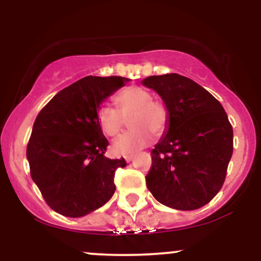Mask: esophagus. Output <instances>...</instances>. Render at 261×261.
I'll use <instances>...</instances> for the list:
<instances>
[{"label": "esophagus", "instance_id": "1", "mask_svg": "<svg viewBox=\"0 0 261 261\" xmlns=\"http://www.w3.org/2000/svg\"><path fill=\"white\" fill-rule=\"evenodd\" d=\"M133 158H134V155H125V161H126L127 163H128V162L133 161Z\"/></svg>", "mask_w": 261, "mask_h": 261}]
</instances>
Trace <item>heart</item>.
I'll return each instance as SVG.
<instances>
[{
    "label": "heart",
    "mask_w": 261,
    "mask_h": 261,
    "mask_svg": "<svg viewBox=\"0 0 261 261\" xmlns=\"http://www.w3.org/2000/svg\"><path fill=\"white\" fill-rule=\"evenodd\" d=\"M152 94L143 87H126L114 97L117 109L103 106L97 113L98 124L108 136H116L125 126V119L131 115V127L135 130L114 141L113 151L120 155H133L145 148L153 140V134L161 136L169 124V110L161 101L152 100Z\"/></svg>",
    "instance_id": "1"
}]
</instances>
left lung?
Returning a JSON list of instances; mask_svg holds the SVG:
<instances>
[{
  "mask_svg": "<svg viewBox=\"0 0 261 261\" xmlns=\"http://www.w3.org/2000/svg\"><path fill=\"white\" fill-rule=\"evenodd\" d=\"M169 110V124L152 149L148 190L170 208L190 211L208 203L222 188L233 153V128L211 93L178 73L149 76Z\"/></svg>",
  "mask_w": 261,
  "mask_h": 261,
  "instance_id": "obj_1",
  "label": "left lung"
}]
</instances>
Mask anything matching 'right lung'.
I'll return each instance as SVG.
<instances>
[{"label": "right lung", "mask_w": 261, "mask_h": 261, "mask_svg": "<svg viewBox=\"0 0 261 261\" xmlns=\"http://www.w3.org/2000/svg\"><path fill=\"white\" fill-rule=\"evenodd\" d=\"M119 76H88L60 91L38 114L27 146L33 181L47 205L66 217H83L115 191L114 176L124 158L110 160L97 113L128 82Z\"/></svg>", "instance_id": "right-lung-1"}]
</instances>
